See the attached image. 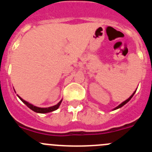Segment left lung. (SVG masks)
Wrapping results in <instances>:
<instances>
[{
    "label": "left lung",
    "mask_w": 152,
    "mask_h": 152,
    "mask_svg": "<svg viewBox=\"0 0 152 152\" xmlns=\"http://www.w3.org/2000/svg\"><path fill=\"white\" fill-rule=\"evenodd\" d=\"M135 92H134V93H133V94L132 95V96H130V97H129V99H127V100H126V101L123 102V103H121V104H120V105H119V106H118V107H116V108H115V110H116V109H118V108H120V107H123V106H124V105H125V104H126V103H127V102H129V100H130V99H131V98H132V96H133V95H134V94H135Z\"/></svg>",
    "instance_id": "1"
}]
</instances>
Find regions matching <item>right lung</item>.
<instances>
[{"label":"right lung","mask_w":152,"mask_h":152,"mask_svg":"<svg viewBox=\"0 0 152 152\" xmlns=\"http://www.w3.org/2000/svg\"><path fill=\"white\" fill-rule=\"evenodd\" d=\"M19 97H20V96H19ZM20 100H22V101L23 102V103H25V104H26V105L27 106L29 109H31L32 110H33L34 112H36V113H49V112H52V111L56 110H57V109L59 107L60 104H61V101L58 103V104H56V106H53V107H48V108H39V107H35V106L30 104V103H27L26 101H25L24 100H23L22 98L20 97Z\"/></svg>","instance_id":"right-lung-1"}]
</instances>
